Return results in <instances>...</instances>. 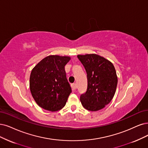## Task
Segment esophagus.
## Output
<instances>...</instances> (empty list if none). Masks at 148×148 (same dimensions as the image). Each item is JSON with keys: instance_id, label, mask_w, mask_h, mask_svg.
<instances>
[{"instance_id": "esophagus-1", "label": "esophagus", "mask_w": 148, "mask_h": 148, "mask_svg": "<svg viewBox=\"0 0 148 148\" xmlns=\"http://www.w3.org/2000/svg\"><path fill=\"white\" fill-rule=\"evenodd\" d=\"M71 87H72L73 88V89H74V90H75L76 89V84H71Z\"/></svg>"}]
</instances>
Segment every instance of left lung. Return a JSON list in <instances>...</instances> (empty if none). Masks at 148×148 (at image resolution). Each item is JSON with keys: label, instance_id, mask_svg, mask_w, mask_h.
Segmentation results:
<instances>
[{"label": "left lung", "instance_id": "obj_1", "mask_svg": "<svg viewBox=\"0 0 148 148\" xmlns=\"http://www.w3.org/2000/svg\"><path fill=\"white\" fill-rule=\"evenodd\" d=\"M86 70L88 79L87 90L80 97L86 110L96 112L110 102L118 84L116 72L108 60L95 53L78 55Z\"/></svg>", "mask_w": 148, "mask_h": 148}]
</instances>
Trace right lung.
Here are the masks:
<instances>
[{"label":"right lung","instance_id":"1","mask_svg":"<svg viewBox=\"0 0 148 148\" xmlns=\"http://www.w3.org/2000/svg\"><path fill=\"white\" fill-rule=\"evenodd\" d=\"M71 57L49 56L32 69L30 90L37 104L45 110L56 112L64 107L72 92L64 69Z\"/></svg>","mask_w":148,"mask_h":148}]
</instances>
